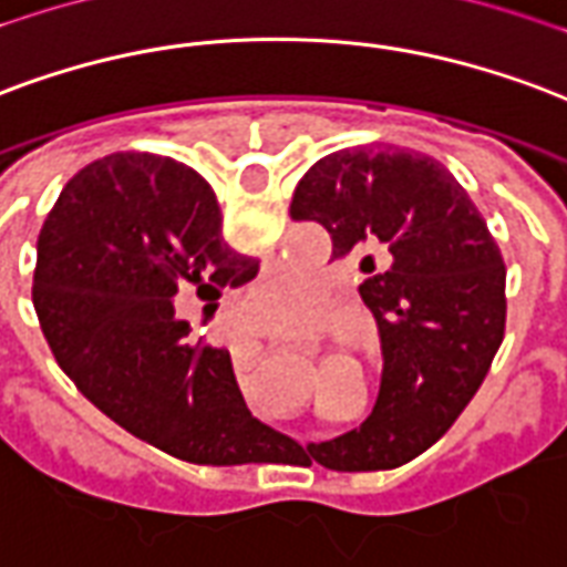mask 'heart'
<instances>
[{"mask_svg": "<svg viewBox=\"0 0 567 567\" xmlns=\"http://www.w3.org/2000/svg\"><path fill=\"white\" fill-rule=\"evenodd\" d=\"M261 300L279 316L282 327H300L316 321L327 295L316 272L279 270L261 282Z\"/></svg>", "mask_w": 567, "mask_h": 567, "instance_id": "obj_1", "label": "heart"}]
</instances>
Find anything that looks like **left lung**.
<instances>
[{
    "instance_id": "8db88e82",
    "label": "left lung",
    "mask_w": 567,
    "mask_h": 567,
    "mask_svg": "<svg viewBox=\"0 0 567 567\" xmlns=\"http://www.w3.org/2000/svg\"><path fill=\"white\" fill-rule=\"evenodd\" d=\"M291 219L318 221L333 258L385 251L360 297L381 337V388L358 430L316 444L327 468H393L439 442L489 372L505 337V261L484 216L433 155L339 150L306 171ZM370 270H365V264Z\"/></svg>"
}]
</instances>
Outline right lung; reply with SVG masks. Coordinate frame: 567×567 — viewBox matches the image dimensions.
<instances>
[{
	"label": "right lung",
	"mask_w": 567,
	"mask_h": 567,
	"mask_svg": "<svg viewBox=\"0 0 567 567\" xmlns=\"http://www.w3.org/2000/svg\"><path fill=\"white\" fill-rule=\"evenodd\" d=\"M258 272L221 240L207 179L113 153L69 179L38 234L32 303L53 358L123 430L198 465L276 463L291 439L246 409L225 348L192 346L174 300H219Z\"/></svg>",
	"instance_id": "obj_1"
}]
</instances>
